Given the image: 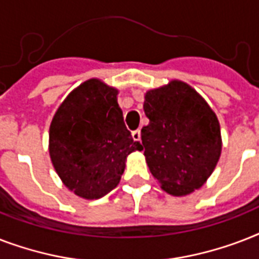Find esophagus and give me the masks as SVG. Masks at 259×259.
I'll list each match as a JSON object with an SVG mask.
<instances>
[{"label": "esophagus", "mask_w": 259, "mask_h": 259, "mask_svg": "<svg viewBox=\"0 0 259 259\" xmlns=\"http://www.w3.org/2000/svg\"><path fill=\"white\" fill-rule=\"evenodd\" d=\"M132 136H133V138L136 141H141V130L140 129L134 130L133 133H132Z\"/></svg>", "instance_id": "esophagus-1"}]
</instances>
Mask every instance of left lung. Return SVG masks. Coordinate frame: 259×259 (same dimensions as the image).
I'll list each match as a JSON object with an SVG mask.
<instances>
[{
    "label": "left lung",
    "mask_w": 259,
    "mask_h": 259,
    "mask_svg": "<svg viewBox=\"0 0 259 259\" xmlns=\"http://www.w3.org/2000/svg\"><path fill=\"white\" fill-rule=\"evenodd\" d=\"M142 149L150 172L173 196L200 188L222 152L221 126L208 103L191 86L172 80L145 94Z\"/></svg>",
    "instance_id": "8db88e82"
}]
</instances>
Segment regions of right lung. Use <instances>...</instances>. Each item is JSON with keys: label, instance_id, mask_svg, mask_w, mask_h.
<instances>
[{"label": "right lung", "instance_id": "add662e5", "mask_svg": "<svg viewBox=\"0 0 259 259\" xmlns=\"http://www.w3.org/2000/svg\"><path fill=\"white\" fill-rule=\"evenodd\" d=\"M117 95V89L90 79L68 94L51 122V161L63 184L83 199L115 188L126 157L142 150L126 129Z\"/></svg>", "mask_w": 259, "mask_h": 259}]
</instances>
